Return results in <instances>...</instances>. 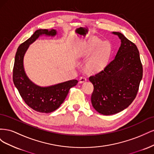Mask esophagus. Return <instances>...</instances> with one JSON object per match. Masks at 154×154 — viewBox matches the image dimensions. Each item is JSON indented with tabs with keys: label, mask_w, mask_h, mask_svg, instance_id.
Returning <instances> with one entry per match:
<instances>
[{
	"label": "esophagus",
	"mask_w": 154,
	"mask_h": 154,
	"mask_svg": "<svg viewBox=\"0 0 154 154\" xmlns=\"http://www.w3.org/2000/svg\"><path fill=\"white\" fill-rule=\"evenodd\" d=\"M87 81V78L85 76H82L80 78V80H79V82L80 83H83Z\"/></svg>",
	"instance_id": "esophagus-1"
}]
</instances>
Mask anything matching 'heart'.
<instances>
[{"label":"heart","instance_id":"1","mask_svg":"<svg viewBox=\"0 0 154 154\" xmlns=\"http://www.w3.org/2000/svg\"><path fill=\"white\" fill-rule=\"evenodd\" d=\"M92 53L87 62V69L91 72H98L106 66L111 53V47L109 43H103L99 39L92 38L81 55L82 57H87Z\"/></svg>","mask_w":154,"mask_h":154}]
</instances>
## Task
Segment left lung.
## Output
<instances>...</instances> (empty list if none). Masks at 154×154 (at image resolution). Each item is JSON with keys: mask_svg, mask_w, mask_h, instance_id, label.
Returning <instances> with one entry per match:
<instances>
[{"mask_svg": "<svg viewBox=\"0 0 154 154\" xmlns=\"http://www.w3.org/2000/svg\"><path fill=\"white\" fill-rule=\"evenodd\" d=\"M121 40L115 58L100 72L89 77L94 86L91 96L94 109L103 115L123 110L136 98L143 78V66L137 46L119 32Z\"/></svg>", "mask_w": 154, "mask_h": 154, "instance_id": "1", "label": "left lung"}]
</instances>
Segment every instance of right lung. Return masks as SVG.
<instances>
[{
  "mask_svg": "<svg viewBox=\"0 0 154 154\" xmlns=\"http://www.w3.org/2000/svg\"><path fill=\"white\" fill-rule=\"evenodd\" d=\"M56 29H38L29 39L18 48L13 71L14 85L22 98L30 108L42 113H50L57 110L64 101L71 87L78 80H72L48 87H40L32 82L26 75L24 67V57L29 46L41 35L54 36Z\"/></svg>",
  "mask_w": 154,
  "mask_h": 154,
  "instance_id": "right-lung-1",
  "label": "right lung"
}]
</instances>
